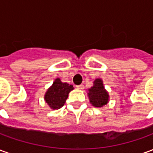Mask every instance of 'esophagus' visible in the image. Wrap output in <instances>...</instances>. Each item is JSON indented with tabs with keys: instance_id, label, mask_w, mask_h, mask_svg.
<instances>
[{
	"instance_id": "obj_1",
	"label": "esophagus",
	"mask_w": 153,
	"mask_h": 153,
	"mask_svg": "<svg viewBox=\"0 0 153 153\" xmlns=\"http://www.w3.org/2000/svg\"><path fill=\"white\" fill-rule=\"evenodd\" d=\"M77 87V88H79V89H83V88H84V86H83V84H80V85H78V86H76Z\"/></svg>"
}]
</instances>
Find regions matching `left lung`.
<instances>
[{
	"instance_id": "8db88e82",
	"label": "left lung",
	"mask_w": 153,
	"mask_h": 153,
	"mask_svg": "<svg viewBox=\"0 0 153 153\" xmlns=\"http://www.w3.org/2000/svg\"><path fill=\"white\" fill-rule=\"evenodd\" d=\"M88 97L92 106L102 107L109 102V93L103 85L102 79H96L93 85L88 89Z\"/></svg>"
}]
</instances>
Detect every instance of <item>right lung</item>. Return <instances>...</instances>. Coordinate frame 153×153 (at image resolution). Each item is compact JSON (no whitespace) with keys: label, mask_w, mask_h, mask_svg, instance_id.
I'll use <instances>...</instances> for the list:
<instances>
[{"label":"right lung","mask_w":153,"mask_h":153,"mask_svg":"<svg viewBox=\"0 0 153 153\" xmlns=\"http://www.w3.org/2000/svg\"><path fill=\"white\" fill-rule=\"evenodd\" d=\"M73 89V85H70L67 83H62L60 79L57 78L45 93L44 100L50 106L51 109H60L65 105L69 93Z\"/></svg>","instance_id":"add662e5"}]
</instances>
